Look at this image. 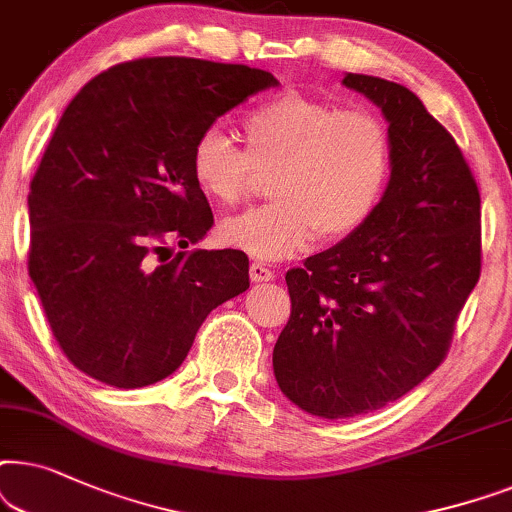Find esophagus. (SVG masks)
Listing matches in <instances>:
<instances>
[{"label": "esophagus", "mask_w": 512, "mask_h": 512, "mask_svg": "<svg viewBox=\"0 0 512 512\" xmlns=\"http://www.w3.org/2000/svg\"><path fill=\"white\" fill-rule=\"evenodd\" d=\"M250 281L252 283H269V281H274V271L267 269L260 262H252L250 264Z\"/></svg>", "instance_id": "34e87169"}]
</instances>
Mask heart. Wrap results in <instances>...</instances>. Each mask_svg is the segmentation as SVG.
Wrapping results in <instances>:
<instances>
[{
	"instance_id": "b5f03b06",
	"label": "heart",
	"mask_w": 512,
	"mask_h": 512,
	"mask_svg": "<svg viewBox=\"0 0 512 512\" xmlns=\"http://www.w3.org/2000/svg\"><path fill=\"white\" fill-rule=\"evenodd\" d=\"M245 152L220 128L194 140L189 173L199 192L234 206L250 192L255 173H271L267 206L222 222L231 248L264 262L358 234L377 213L393 175V145L384 121L365 109L302 91H285L243 119Z\"/></svg>"
}]
</instances>
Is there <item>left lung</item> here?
<instances>
[{"label": "left lung", "mask_w": 512, "mask_h": 512, "mask_svg": "<svg viewBox=\"0 0 512 512\" xmlns=\"http://www.w3.org/2000/svg\"><path fill=\"white\" fill-rule=\"evenodd\" d=\"M342 84L384 114L393 175L358 234L285 274L292 313L274 377L320 419L381 410L419 386L480 278V192L452 135L410 88L351 72Z\"/></svg>", "instance_id": "1"}]
</instances>
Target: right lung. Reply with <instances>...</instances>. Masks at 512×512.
<instances>
[{
	"label": "right lung",
	"instance_id": "1",
	"mask_svg": "<svg viewBox=\"0 0 512 512\" xmlns=\"http://www.w3.org/2000/svg\"><path fill=\"white\" fill-rule=\"evenodd\" d=\"M278 86L271 72L199 58L109 67L74 95L30 182V278L53 337L102 384L173 374L206 316L250 288L241 250L199 243L213 210L189 173L222 114Z\"/></svg>",
	"mask_w": 512,
	"mask_h": 512
}]
</instances>
